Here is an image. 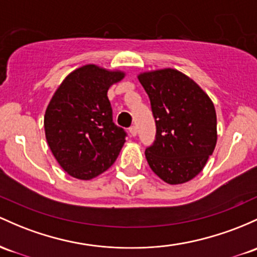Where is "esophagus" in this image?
I'll return each instance as SVG.
<instances>
[{"label":"esophagus","instance_id":"esophagus-1","mask_svg":"<svg viewBox=\"0 0 257 257\" xmlns=\"http://www.w3.org/2000/svg\"><path fill=\"white\" fill-rule=\"evenodd\" d=\"M129 134H131L132 137H137V134H138L137 126H131V128H129Z\"/></svg>","mask_w":257,"mask_h":257}]
</instances>
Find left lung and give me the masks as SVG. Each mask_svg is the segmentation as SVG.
Returning a JSON list of instances; mask_svg holds the SVG:
<instances>
[{"mask_svg": "<svg viewBox=\"0 0 257 257\" xmlns=\"http://www.w3.org/2000/svg\"><path fill=\"white\" fill-rule=\"evenodd\" d=\"M138 79L148 92L156 120V140L145 157L156 176L183 184L204 170L217 143L213 102L195 81L173 68L143 72Z\"/></svg>", "mask_w": 257, "mask_h": 257, "instance_id": "1", "label": "left lung"}]
</instances>
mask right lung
<instances>
[{
	"mask_svg": "<svg viewBox=\"0 0 257 257\" xmlns=\"http://www.w3.org/2000/svg\"><path fill=\"white\" fill-rule=\"evenodd\" d=\"M123 70L85 64L70 72L53 94L44 117L50 150L73 178L90 180L108 170L125 143L112 120L107 91Z\"/></svg>",
	"mask_w": 257,
	"mask_h": 257,
	"instance_id": "obj_1",
	"label": "right lung"
}]
</instances>
